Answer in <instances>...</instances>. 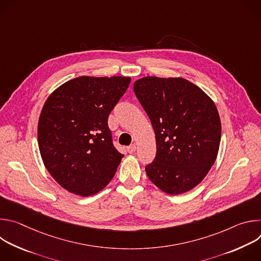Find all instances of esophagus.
<instances>
[{
    "mask_svg": "<svg viewBox=\"0 0 261 261\" xmlns=\"http://www.w3.org/2000/svg\"><path fill=\"white\" fill-rule=\"evenodd\" d=\"M127 151H128L129 154H133V153L136 151V145H135L134 143L131 144V145H129V146L127 147Z\"/></svg>",
    "mask_w": 261,
    "mask_h": 261,
    "instance_id": "1",
    "label": "esophagus"
}]
</instances>
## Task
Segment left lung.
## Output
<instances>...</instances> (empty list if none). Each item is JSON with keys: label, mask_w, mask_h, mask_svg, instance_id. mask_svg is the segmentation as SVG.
<instances>
[{"label": "left lung", "mask_w": 261, "mask_h": 261, "mask_svg": "<svg viewBox=\"0 0 261 261\" xmlns=\"http://www.w3.org/2000/svg\"><path fill=\"white\" fill-rule=\"evenodd\" d=\"M133 89L156 135V157L145 166L148 178L167 194L192 190L219 151L221 121L214 101L181 77L146 76Z\"/></svg>", "instance_id": "8db88e82"}]
</instances>
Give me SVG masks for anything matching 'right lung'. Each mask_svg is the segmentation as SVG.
I'll list each match as a JSON object with an SVG mask.
<instances>
[{
	"mask_svg": "<svg viewBox=\"0 0 261 261\" xmlns=\"http://www.w3.org/2000/svg\"><path fill=\"white\" fill-rule=\"evenodd\" d=\"M130 77L80 76L55 90L38 122V145L50 175L67 191L91 196L114 177L123 154L113 144L108 116Z\"/></svg>",
	"mask_w": 261,
	"mask_h": 261,
	"instance_id": "right-lung-1",
	"label": "right lung"
}]
</instances>
